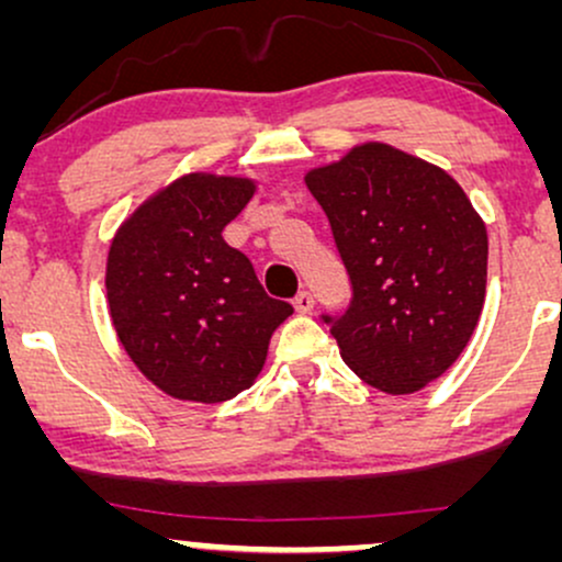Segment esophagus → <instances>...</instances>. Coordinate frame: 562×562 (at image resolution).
<instances>
[{"mask_svg":"<svg viewBox=\"0 0 562 562\" xmlns=\"http://www.w3.org/2000/svg\"><path fill=\"white\" fill-rule=\"evenodd\" d=\"M293 306H295V312H299V314L312 312V308H314L312 293H308V290H299V295L293 299Z\"/></svg>","mask_w":562,"mask_h":562,"instance_id":"esophagus-1","label":"esophagus"}]
</instances>
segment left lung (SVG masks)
<instances>
[{"mask_svg": "<svg viewBox=\"0 0 562 562\" xmlns=\"http://www.w3.org/2000/svg\"><path fill=\"white\" fill-rule=\"evenodd\" d=\"M351 280L325 314L340 357L372 389L415 393L465 351L486 295L488 237L462 187L383 142L306 173Z\"/></svg>", "mask_w": 562, "mask_h": 562, "instance_id": "1", "label": "left lung"}]
</instances>
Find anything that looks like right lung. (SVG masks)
Wrapping results in <instances>:
<instances>
[{
	"label": "right lung",
	"mask_w": 562,
	"mask_h": 562,
	"mask_svg": "<svg viewBox=\"0 0 562 562\" xmlns=\"http://www.w3.org/2000/svg\"><path fill=\"white\" fill-rule=\"evenodd\" d=\"M254 192L250 179L187 173L145 200L111 243L115 335L142 375L182 402L218 404L248 389L293 314L222 237Z\"/></svg>",
	"instance_id": "right-lung-1"
}]
</instances>
